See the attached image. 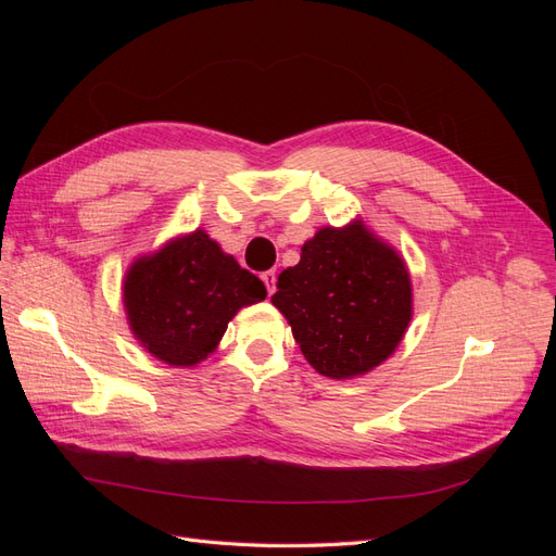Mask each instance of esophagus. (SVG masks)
Wrapping results in <instances>:
<instances>
[{
  "instance_id": "1",
  "label": "esophagus",
  "mask_w": 556,
  "mask_h": 556,
  "mask_svg": "<svg viewBox=\"0 0 556 556\" xmlns=\"http://www.w3.org/2000/svg\"><path fill=\"white\" fill-rule=\"evenodd\" d=\"M276 278H278L276 268H271V271H264V274H262V280H264V285H266L268 296H271V294L276 292Z\"/></svg>"
}]
</instances>
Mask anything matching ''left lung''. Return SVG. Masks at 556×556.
<instances>
[{
    "instance_id": "obj_1",
    "label": "left lung",
    "mask_w": 556,
    "mask_h": 556,
    "mask_svg": "<svg viewBox=\"0 0 556 556\" xmlns=\"http://www.w3.org/2000/svg\"><path fill=\"white\" fill-rule=\"evenodd\" d=\"M271 296L317 374L352 378L392 355L410 323L408 268L364 225L325 227L285 268Z\"/></svg>"
}]
</instances>
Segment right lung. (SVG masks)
I'll return each mask as SVG.
<instances>
[{"label":"right lung","mask_w":556,"mask_h":556,"mask_svg":"<svg viewBox=\"0 0 556 556\" xmlns=\"http://www.w3.org/2000/svg\"><path fill=\"white\" fill-rule=\"evenodd\" d=\"M264 296V282L201 229L137 260L125 278L131 331L172 366L206 359L237 311Z\"/></svg>","instance_id":"add662e5"}]
</instances>
